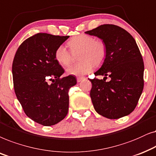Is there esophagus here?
<instances>
[{
    "label": "esophagus",
    "mask_w": 156,
    "mask_h": 156,
    "mask_svg": "<svg viewBox=\"0 0 156 156\" xmlns=\"http://www.w3.org/2000/svg\"><path fill=\"white\" fill-rule=\"evenodd\" d=\"M84 79H86V78H85V77H83V76H80V77H78V78H77V81H78V83L79 82H81L83 80H84Z\"/></svg>",
    "instance_id": "esophagus-1"
}]
</instances>
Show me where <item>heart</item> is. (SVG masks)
Returning a JSON list of instances; mask_svg holds the SVG:
<instances>
[{
    "mask_svg": "<svg viewBox=\"0 0 156 156\" xmlns=\"http://www.w3.org/2000/svg\"><path fill=\"white\" fill-rule=\"evenodd\" d=\"M70 51L73 54L79 53L80 63L70 66L67 68L69 75L80 76L89 73L93 66L99 67L106 56V46L101 41H95L92 36L81 34L73 38L68 43ZM55 58L60 65L66 66L71 63L73 55L63 45H60L55 52Z\"/></svg>",
    "mask_w": 156,
    "mask_h": 156,
    "instance_id": "obj_1",
    "label": "heart"
}]
</instances>
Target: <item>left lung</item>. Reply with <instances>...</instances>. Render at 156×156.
Instances as JSON below:
<instances>
[{"label": "left lung", "mask_w": 156, "mask_h": 156, "mask_svg": "<svg viewBox=\"0 0 156 156\" xmlns=\"http://www.w3.org/2000/svg\"><path fill=\"white\" fill-rule=\"evenodd\" d=\"M86 34L96 36L106 46V56L95 76L90 79V95L98 113L109 119L129 115L136 107L143 92L144 63L135 39L119 26L101 25ZM111 78L105 82L107 76Z\"/></svg>", "instance_id": "1"}]
</instances>
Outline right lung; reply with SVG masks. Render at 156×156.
Instances as JSON below:
<instances>
[{"mask_svg": "<svg viewBox=\"0 0 156 156\" xmlns=\"http://www.w3.org/2000/svg\"><path fill=\"white\" fill-rule=\"evenodd\" d=\"M69 36L38 33L21 43L14 57V90L26 115L43 126L58 123L67 115L68 90L77 83L76 77L61 78L64 70L55 52ZM53 83L48 84L47 81Z\"/></svg>", "mask_w": 156, "mask_h": 156, "instance_id": "obj_1", "label": "right lung"}]
</instances>
